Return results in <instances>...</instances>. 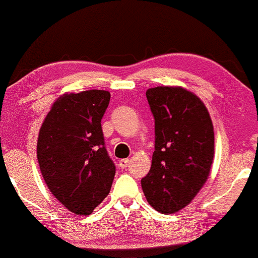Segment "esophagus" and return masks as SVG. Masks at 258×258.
<instances>
[{
    "mask_svg": "<svg viewBox=\"0 0 258 258\" xmlns=\"http://www.w3.org/2000/svg\"><path fill=\"white\" fill-rule=\"evenodd\" d=\"M128 162H130L128 159H121L119 161V166L121 168H126L127 166H128Z\"/></svg>",
    "mask_w": 258,
    "mask_h": 258,
    "instance_id": "esophagus-1",
    "label": "esophagus"
}]
</instances>
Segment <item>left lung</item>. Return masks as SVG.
Here are the masks:
<instances>
[{"label":"left lung","mask_w":258,"mask_h":258,"mask_svg":"<svg viewBox=\"0 0 258 258\" xmlns=\"http://www.w3.org/2000/svg\"><path fill=\"white\" fill-rule=\"evenodd\" d=\"M146 94L155 120V152L142 188L153 209L170 215L188 205L209 178L214 125L203 100L185 88L159 86Z\"/></svg>","instance_id":"8db88e82"}]
</instances>
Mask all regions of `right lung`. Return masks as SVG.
Segmentation results:
<instances>
[{"mask_svg":"<svg viewBox=\"0 0 258 258\" xmlns=\"http://www.w3.org/2000/svg\"><path fill=\"white\" fill-rule=\"evenodd\" d=\"M108 91L65 93L53 103L40 128L37 160L49 191L69 211L93 212L110 191L115 165L105 149L103 115Z\"/></svg>","mask_w":258,"mask_h":258,"instance_id":"obj_1","label":"right lung"}]
</instances>
